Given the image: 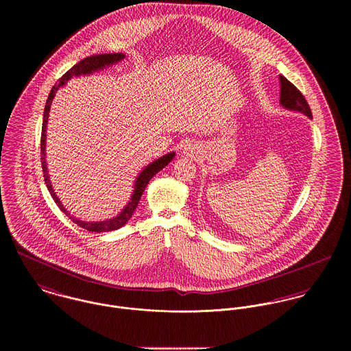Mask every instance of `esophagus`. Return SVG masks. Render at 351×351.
I'll use <instances>...</instances> for the list:
<instances>
[{
    "label": "esophagus",
    "instance_id": "34e87169",
    "mask_svg": "<svg viewBox=\"0 0 351 351\" xmlns=\"http://www.w3.org/2000/svg\"><path fill=\"white\" fill-rule=\"evenodd\" d=\"M184 152H185V154H186V155H191V156H192V155H193V154H195V147H193V146H191V145H189V146H186V147H185V149H184Z\"/></svg>",
    "mask_w": 351,
    "mask_h": 351
}]
</instances>
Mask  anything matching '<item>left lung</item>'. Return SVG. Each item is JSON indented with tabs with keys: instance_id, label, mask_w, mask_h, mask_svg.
Masks as SVG:
<instances>
[{
	"instance_id": "1",
	"label": "left lung",
	"mask_w": 351,
	"mask_h": 351,
	"mask_svg": "<svg viewBox=\"0 0 351 351\" xmlns=\"http://www.w3.org/2000/svg\"><path fill=\"white\" fill-rule=\"evenodd\" d=\"M280 81H281V97H280L281 105L291 110H299L301 113L306 114L308 117H312L311 108L300 90L282 75H280Z\"/></svg>"
}]
</instances>
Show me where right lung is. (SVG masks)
Here are the masks:
<instances>
[{
    "mask_svg": "<svg viewBox=\"0 0 351 351\" xmlns=\"http://www.w3.org/2000/svg\"><path fill=\"white\" fill-rule=\"evenodd\" d=\"M124 58V53L117 52V53H100V55H95V56H88L85 59H82L81 62H78L77 64H74L69 71H66L58 81V84H55L51 89L49 99L45 106V114H43V125H42V138H40V151H42V169H43V177H45V182L50 191L51 196L53 201L56 202V205L60 208L62 212H64L77 226H80L81 228H85L90 232H108V231H113L117 230L120 227H123L132 216V213L135 212L139 200L147 186V184L150 182L151 178L160 171L165 166L169 165V162L174 158V152L166 154L163 156H160L159 159L154 160L149 166H146V169L139 174V177L136 178L135 182V191L134 195L131 197L130 202L125 205V208L113 219L109 220H104V221H96V223H90V221H81L78 219H74L73 216H70V213L64 209V206L62 205V202L56 197L52 186H51L50 178H49V173H47V167H46V127H47V121H49V113H50L51 102L55 97V93L58 92V89L60 86H63L66 84V81H69L71 77H78V75H85V74H90L96 70H100L105 66H110L113 63H117L119 60H121Z\"/></svg>",
    "mask_w": 351,
    "mask_h": 351,
    "instance_id": "right-lung-1",
    "label": "right lung"
}]
</instances>
